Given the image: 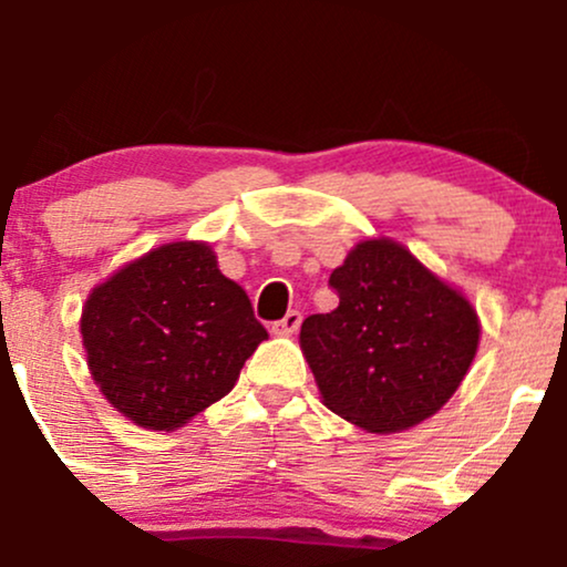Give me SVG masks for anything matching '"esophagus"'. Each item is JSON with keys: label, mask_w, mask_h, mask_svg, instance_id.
Instances as JSON below:
<instances>
[{"label": "esophagus", "mask_w": 567, "mask_h": 567, "mask_svg": "<svg viewBox=\"0 0 567 567\" xmlns=\"http://www.w3.org/2000/svg\"><path fill=\"white\" fill-rule=\"evenodd\" d=\"M298 328H301V311H288L282 320L271 324V333H275V336H292Z\"/></svg>", "instance_id": "1"}]
</instances>
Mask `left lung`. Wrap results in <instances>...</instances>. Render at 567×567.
Segmentation results:
<instances>
[{
    "mask_svg": "<svg viewBox=\"0 0 567 567\" xmlns=\"http://www.w3.org/2000/svg\"><path fill=\"white\" fill-rule=\"evenodd\" d=\"M338 309L301 324L322 402L375 434L434 415L480 343L472 303L392 239H365L330 275Z\"/></svg>",
    "mask_w": 567,
    "mask_h": 567,
    "instance_id": "8db88e82",
    "label": "left lung"
}]
</instances>
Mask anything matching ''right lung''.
I'll use <instances>...</instances> for the list:
<instances>
[{"instance_id":"1","label":"right lung","mask_w":567,"mask_h":567,"mask_svg":"<svg viewBox=\"0 0 567 567\" xmlns=\"http://www.w3.org/2000/svg\"><path fill=\"white\" fill-rule=\"evenodd\" d=\"M82 347L103 396L133 424L173 432L231 392L269 333L205 243H173L90 292Z\"/></svg>"}]
</instances>
